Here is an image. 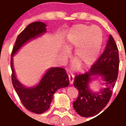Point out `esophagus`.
I'll use <instances>...</instances> for the list:
<instances>
[{
    "instance_id": "34e87169",
    "label": "esophagus",
    "mask_w": 126,
    "mask_h": 126,
    "mask_svg": "<svg viewBox=\"0 0 126 126\" xmlns=\"http://www.w3.org/2000/svg\"><path fill=\"white\" fill-rule=\"evenodd\" d=\"M74 75L73 74H69V80L70 84H72L74 82Z\"/></svg>"
}]
</instances>
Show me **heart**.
Listing matches in <instances>:
<instances>
[{
    "label": "heart",
    "instance_id": "1",
    "mask_svg": "<svg viewBox=\"0 0 126 126\" xmlns=\"http://www.w3.org/2000/svg\"><path fill=\"white\" fill-rule=\"evenodd\" d=\"M102 43V33L96 26L85 24L74 26L67 34L65 47L61 49L60 55L63 61L69 57V51L74 50L75 61L72 69L77 70L82 65L83 68L91 67L96 61Z\"/></svg>",
    "mask_w": 126,
    "mask_h": 126
}]
</instances>
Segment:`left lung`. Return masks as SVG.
Segmentation results:
<instances>
[{
  "mask_svg": "<svg viewBox=\"0 0 126 126\" xmlns=\"http://www.w3.org/2000/svg\"><path fill=\"white\" fill-rule=\"evenodd\" d=\"M118 68V49L110 35L104 52L93 67L89 72L75 78L73 84L79 90V96L73 102V107L80 116H94L107 105L117 80ZM97 78L105 86L98 91H93L90 84Z\"/></svg>",
  "mask_w": 126,
  "mask_h": 126,
  "instance_id": "8db88e82",
  "label": "left lung"
}]
</instances>
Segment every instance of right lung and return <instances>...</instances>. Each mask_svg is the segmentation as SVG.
I'll return each mask as SVG.
<instances>
[{"instance_id":"obj_1","label":"right lung","mask_w":126,"mask_h":126,"mask_svg":"<svg viewBox=\"0 0 126 126\" xmlns=\"http://www.w3.org/2000/svg\"><path fill=\"white\" fill-rule=\"evenodd\" d=\"M47 25L42 22L29 24L16 39L11 55L12 84L22 103L27 110L35 114H42L50 107L53 96L58 89L67 87L69 80L65 70L61 67H50L40 82L33 86H26L16 77L14 69L13 57L23 46L47 32Z\"/></svg>"}]
</instances>
